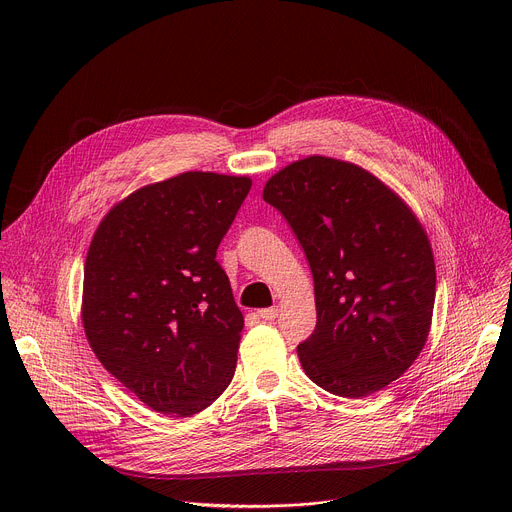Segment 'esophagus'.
<instances>
[{
  "instance_id": "1",
  "label": "esophagus",
  "mask_w": 512,
  "mask_h": 512,
  "mask_svg": "<svg viewBox=\"0 0 512 512\" xmlns=\"http://www.w3.org/2000/svg\"><path fill=\"white\" fill-rule=\"evenodd\" d=\"M277 312H279V310L273 306V308H263V310H259L257 316H259L261 320H267V322H269V320H275V318H277Z\"/></svg>"
}]
</instances>
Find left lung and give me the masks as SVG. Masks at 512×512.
<instances>
[{
    "label": "left lung",
    "instance_id": "left-lung-1",
    "mask_svg": "<svg viewBox=\"0 0 512 512\" xmlns=\"http://www.w3.org/2000/svg\"><path fill=\"white\" fill-rule=\"evenodd\" d=\"M263 200L296 233L318 322L298 346L324 391L360 399L399 379L425 346L435 263L411 208L354 164L310 156L271 176Z\"/></svg>",
    "mask_w": 512,
    "mask_h": 512
}]
</instances>
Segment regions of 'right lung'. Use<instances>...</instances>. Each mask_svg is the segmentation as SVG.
<instances>
[{
  "mask_svg": "<svg viewBox=\"0 0 512 512\" xmlns=\"http://www.w3.org/2000/svg\"><path fill=\"white\" fill-rule=\"evenodd\" d=\"M251 178L184 172L115 204L91 241L83 326L103 367L158 413L190 417L237 367L243 314L216 249Z\"/></svg>",
  "mask_w": 512,
  "mask_h": 512,
  "instance_id": "right-lung-1",
  "label": "right lung"
}]
</instances>
